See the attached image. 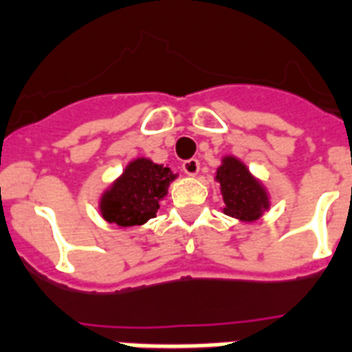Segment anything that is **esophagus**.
Returning a JSON list of instances; mask_svg holds the SVG:
<instances>
[{"label": "esophagus", "mask_w": 352, "mask_h": 352, "mask_svg": "<svg viewBox=\"0 0 352 352\" xmlns=\"http://www.w3.org/2000/svg\"><path fill=\"white\" fill-rule=\"evenodd\" d=\"M182 171L190 177H195L199 173V160L197 158H190V160H184L182 162Z\"/></svg>", "instance_id": "34e87169"}]
</instances>
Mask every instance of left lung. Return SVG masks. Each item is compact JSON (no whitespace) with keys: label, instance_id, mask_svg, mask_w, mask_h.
Masks as SVG:
<instances>
[{"label":"left lung","instance_id":"left-lung-1","mask_svg":"<svg viewBox=\"0 0 352 352\" xmlns=\"http://www.w3.org/2000/svg\"><path fill=\"white\" fill-rule=\"evenodd\" d=\"M214 179L219 184L223 212L240 223H253L270 210L272 199L267 188L234 155L221 157Z\"/></svg>","mask_w":352,"mask_h":352}]
</instances>
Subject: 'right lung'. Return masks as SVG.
Returning a JSON list of instances; mask_svg holds the SVG:
<instances>
[{
    "instance_id": "obj_1",
    "label": "right lung",
    "mask_w": 352,
    "mask_h": 352,
    "mask_svg": "<svg viewBox=\"0 0 352 352\" xmlns=\"http://www.w3.org/2000/svg\"><path fill=\"white\" fill-rule=\"evenodd\" d=\"M177 177L179 173H173L168 166L136 157L99 195L101 218L120 229L146 225L157 216L160 201L168 195V188Z\"/></svg>"
}]
</instances>
